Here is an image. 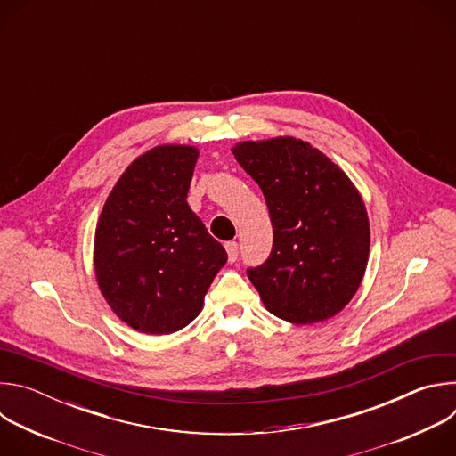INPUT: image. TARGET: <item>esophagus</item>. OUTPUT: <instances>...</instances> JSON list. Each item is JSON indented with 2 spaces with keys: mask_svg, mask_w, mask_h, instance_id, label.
Masks as SVG:
<instances>
[{
  "mask_svg": "<svg viewBox=\"0 0 456 456\" xmlns=\"http://www.w3.org/2000/svg\"><path fill=\"white\" fill-rule=\"evenodd\" d=\"M225 250H227L229 262L234 264L236 259H238V243H236V241H227V243H225Z\"/></svg>",
  "mask_w": 456,
  "mask_h": 456,
  "instance_id": "obj_1",
  "label": "esophagus"
}]
</instances>
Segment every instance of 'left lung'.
I'll return each mask as SVG.
<instances>
[{
  "instance_id": "1",
  "label": "left lung",
  "mask_w": 456,
  "mask_h": 456,
  "mask_svg": "<svg viewBox=\"0 0 456 456\" xmlns=\"http://www.w3.org/2000/svg\"><path fill=\"white\" fill-rule=\"evenodd\" d=\"M232 153L262 189L273 222L267 262L247 269L265 308L296 324L336 315L368 264L370 224L359 191L327 155L294 137L240 142Z\"/></svg>"
}]
</instances>
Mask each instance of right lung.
Masks as SVG:
<instances>
[{
  "label": "right lung",
  "mask_w": 456,
  "mask_h": 456,
  "mask_svg": "<svg viewBox=\"0 0 456 456\" xmlns=\"http://www.w3.org/2000/svg\"><path fill=\"white\" fill-rule=\"evenodd\" d=\"M199 150L157 146L126 167L95 229L99 289L129 327L173 334L197 317L227 252L187 206Z\"/></svg>",
  "instance_id": "1"
}]
</instances>
